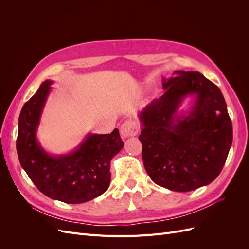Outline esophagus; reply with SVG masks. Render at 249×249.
Returning a JSON list of instances; mask_svg holds the SVG:
<instances>
[{"label":"esophagus","mask_w":249,"mask_h":249,"mask_svg":"<svg viewBox=\"0 0 249 249\" xmlns=\"http://www.w3.org/2000/svg\"><path fill=\"white\" fill-rule=\"evenodd\" d=\"M139 131V127L137 124L133 122V120H125V122L120 126V135L123 138L132 137L137 135Z\"/></svg>","instance_id":"esophagus-1"}]
</instances>
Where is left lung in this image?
Returning a JSON list of instances; mask_svg holds the SVG:
<instances>
[{"instance_id":"8db88e82","label":"left lung","mask_w":249,"mask_h":249,"mask_svg":"<svg viewBox=\"0 0 249 249\" xmlns=\"http://www.w3.org/2000/svg\"><path fill=\"white\" fill-rule=\"evenodd\" d=\"M162 87L165 93L138 114L143 164L153 182L168 190L198 189L219 176L231 146L227 103L198 71H175ZM187 98L192 106L179 110Z\"/></svg>"}]
</instances>
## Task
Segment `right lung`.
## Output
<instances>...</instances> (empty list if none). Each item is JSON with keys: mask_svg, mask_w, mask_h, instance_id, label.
Masks as SVG:
<instances>
[{"mask_svg": "<svg viewBox=\"0 0 249 249\" xmlns=\"http://www.w3.org/2000/svg\"><path fill=\"white\" fill-rule=\"evenodd\" d=\"M46 80L22 107L18 118L17 150L21 167L48 197L66 203H83L100 196L110 185V161L124 147L119 132L87 133L66 154H51L37 138L42 112L52 91Z\"/></svg>", "mask_w": 249, "mask_h": 249, "instance_id": "add662e5", "label": "right lung"}]
</instances>
